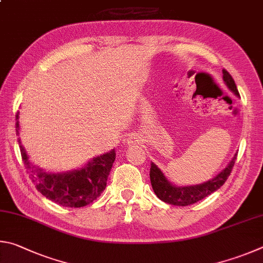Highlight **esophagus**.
Listing matches in <instances>:
<instances>
[{
	"label": "esophagus",
	"mask_w": 263,
	"mask_h": 263,
	"mask_svg": "<svg viewBox=\"0 0 263 263\" xmlns=\"http://www.w3.org/2000/svg\"><path fill=\"white\" fill-rule=\"evenodd\" d=\"M127 142H128V144H134V143H136V142H139V137H137L136 135H132V136H129Z\"/></svg>",
	"instance_id": "esophagus-1"
}]
</instances>
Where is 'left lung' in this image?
I'll return each mask as SVG.
<instances>
[{
  "mask_svg": "<svg viewBox=\"0 0 263 263\" xmlns=\"http://www.w3.org/2000/svg\"><path fill=\"white\" fill-rule=\"evenodd\" d=\"M223 80L225 82L230 90H232L236 96L240 97L237 89L236 83L232 76L230 75L228 70L223 69ZM237 155H234L231 162L225 167L222 172L217 174L214 179L206 181L204 183H201V185L196 186H188V187H176L172 186L170 183L166 178L164 177L162 171L156 166L154 163H151L150 167V181L151 185H153L155 194L158 196V199L164 201L165 203L173 204V205H180V206H186L195 203V202L204 199L211 193L217 191L218 188L222 187L225 181L228 180V178L232 172V168L234 166V163H236Z\"/></svg>",
  "mask_w": 263,
  "mask_h": 263,
  "instance_id": "left-lung-1",
  "label": "left lung"
}]
</instances>
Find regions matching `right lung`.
<instances>
[{
	"label": "right lung",
	"mask_w": 263,
	"mask_h": 263,
	"mask_svg": "<svg viewBox=\"0 0 263 263\" xmlns=\"http://www.w3.org/2000/svg\"><path fill=\"white\" fill-rule=\"evenodd\" d=\"M16 119H18V112ZM16 134H18V122ZM18 143L22 159L27 173H30L32 182L41 194L55 203L69 208H81L93 202L106 188L108 174L115 160L114 150L93 158L77 171L49 174L36 168L27 158L20 139Z\"/></svg>",
	"instance_id": "1"
}]
</instances>
